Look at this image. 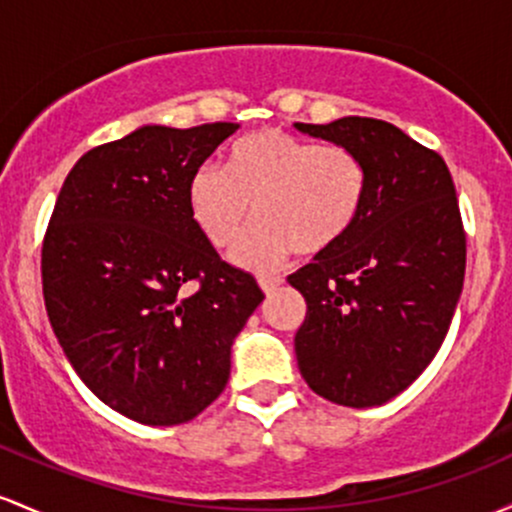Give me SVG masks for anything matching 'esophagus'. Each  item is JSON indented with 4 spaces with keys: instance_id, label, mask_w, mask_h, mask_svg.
Masks as SVG:
<instances>
[{
    "instance_id": "esophagus-1",
    "label": "esophagus",
    "mask_w": 512,
    "mask_h": 512,
    "mask_svg": "<svg viewBox=\"0 0 512 512\" xmlns=\"http://www.w3.org/2000/svg\"><path fill=\"white\" fill-rule=\"evenodd\" d=\"M282 284V279L279 277H260V286L265 294H272V291H277V286Z\"/></svg>"
}]
</instances>
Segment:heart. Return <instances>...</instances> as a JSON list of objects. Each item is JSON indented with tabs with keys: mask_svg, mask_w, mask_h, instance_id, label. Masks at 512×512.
<instances>
[{
	"mask_svg": "<svg viewBox=\"0 0 512 512\" xmlns=\"http://www.w3.org/2000/svg\"><path fill=\"white\" fill-rule=\"evenodd\" d=\"M367 165L347 145L265 128L228 150L226 170L199 167L189 179V213L218 250L235 245L233 260L272 272L291 252L320 255L355 228L367 201Z\"/></svg>",
	"mask_w": 512,
	"mask_h": 512,
	"instance_id": "obj_1",
	"label": "heart"
}]
</instances>
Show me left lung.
<instances>
[{
	"mask_svg": "<svg viewBox=\"0 0 512 512\" xmlns=\"http://www.w3.org/2000/svg\"><path fill=\"white\" fill-rule=\"evenodd\" d=\"M296 128L355 150L369 177L355 228L289 277L308 308L294 338L301 376L338 406H381L432 362L462 294L466 233L452 174L393 123L345 116Z\"/></svg>",
	"mask_w": 512,
	"mask_h": 512,
	"instance_id": "1",
	"label": "left lung"
}]
</instances>
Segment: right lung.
<instances>
[{
  "mask_svg": "<svg viewBox=\"0 0 512 512\" xmlns=\"http://www.w3.org/2000/svg\"><path fill=\"white\" fill-rule=\"evenodd\" d=\"M238 128L143 126L82 155L55 201L41 252L50 325L84 386L136 423L179 425L211 406L265 299L187 201L192 174Z\"/></svg>",
  "mask_w": 512,
  "mask_h": 512,
  "instance_id": "right-lung-1",
  "label": "right lung"
}]
</instances>
